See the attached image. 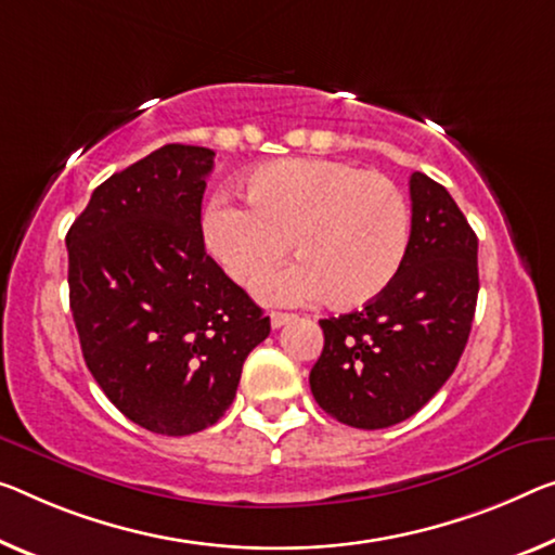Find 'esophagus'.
Segmentation results:
<instances>
[{"label": "esophagus", "mask_w": 555, "mask_h": 555, "mask_svg": "<svg viewBox=\"0 0 555 555\" xmlns=\"http://www.w3.org/2000/svg\"><path fill=\"white\" fill-rule=\"evenodd\" d=\"M293 320H295V314H285V312H272V314H270V325H272V330L285 327L287 322H293Z\"/></svg>", "instance_id": "esophagus-1"}]
</instances>
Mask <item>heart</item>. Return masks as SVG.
I'll return each mask as SVG.
<instances>
[{
  "label": "heart",
  "mask_w": 555,
  "mask_h": 555,
  "mask_svg": "<svg viewBox=\"0 0 555 555\" xmlns=\"http://www.w3.org/2000/svg\"><path fill=\"white\" fill-rule=\"evenodd\" d=\"M245 203L216 198L203 241L237 285L253 287L285 260L295 266L258 289L268 305L327 302L352 310L395 283L406 258L409 208L387 176L330 158L272 160L245 178Z\"/></svg>",
  "instance_id": "obj_1"
}]
</instances>
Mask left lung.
Masks as SVG:
<instances>
[{"label":"left lung","instance_id":"1","mask_svg":"<svg viewBox=\"0 0 555 555\" xmlns=\"http://www.w3.org/2000/svg\"><path fill=\"white\" fill-rule=\"evenodd\" d=\"M412 233L395 283L362 310L320 320L325 347L310 389L354 429H387L437 395L456 370L479 297V241L444 185L409 178Z\"/></svg>","mask_w":555,"mask_h":555}]
</instances>
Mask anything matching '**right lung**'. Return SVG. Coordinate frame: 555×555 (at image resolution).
Returning <instances> with one entry per match:
<instances>
[{
	"label": "right lung",
	"mask_w": 555,
	"mask_h": 555,
	"mask_svg": "<svg viewBox=\"0 0 555 555\" xmlns=\"http://www.w3.org/2000/svg\"><path fill=\"white\" fill-rule=\"evenodd\" d=\"M212 158L183 143L149 153L106 178L66 233L83 362L118 412L166 437L216 424L270 335L203 243Z\"/></svg>",
	"instance_id": "obj_1"
}]
</instances>
